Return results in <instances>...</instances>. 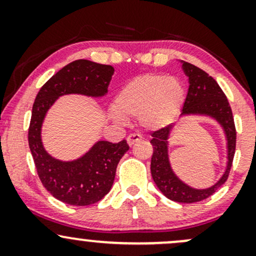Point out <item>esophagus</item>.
<instances>
[{"label": "esophagus", "mask_w": 256, "mask_h": 256, "mask_svg": "<svg viewBox=\"0 0 256 256\" xmlns=\"http://www.w3.org/2000/svg\"><path fill=\"white\" fill-rule=\"evenodd\" d=\"M140 140H142V136L138 134H128V138H126V140H128V144L130 146H134V143L140 142Z\"/></svg>", "instance_id": "34e87169"}]
</instances>
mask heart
<instances>
[{
  "label": "heart",
  "mask_w": 256,
  "mask_h": 256,
  "mask_svg": "<svg viewBox=\"0 0 256 256\" xmlns=\"http://www.w3.org/2000/svg\"><path fill=\"white\" fill-rule=\"evenodd\" d=\"M184 100L185 89L178 78L143 74L118 91L112 116L118 122H126L128 116H137L143 128L158 131L174 122Z\"/></svg>",
  "instance_id": "heart-1"
}]
</instances>
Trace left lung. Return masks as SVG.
Wrapping results in <instances>:
<instances>
[{"label":"left lung","instance_id":"left-lung-1","mask_svg":"<svg viewBox=\"0 0 256 256\" xmlns=\"http://www.w3.org/2000/svg\"><path fill=\"white\" fill-rule=\"evenodd\" d=\"M188 77L189 89L179 120L198 116L214 120L222 130L226 146L224 172L216 183L208 188H194L185 183L173 170L170 158V138L176 124L152 134L150 143L154 149L150 162L152 177L158 189L167 198L180 204H194L210 198L225 183L230 172L236 148V128L228 98L214 79L198 67L179 60Z\"/></svg>","mask_w":256,"mask_h":256}]
</instances>
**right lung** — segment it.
I'll return each mask as SVG.
<instances>
[{"label":"right lung","mask_w":256,"mask_h":256,"mask_svg":"<svg viewBox=\"0 0 256 256\" xmlns=\"http://www.w3.org/2000/svg\"><path fill=\"white\" fill-rule=\"evenodd\" d=\"M114 73L110 64L76 60L66 64L40 88L32 107L28 146L38 177L46 190L67 204H96L110 192L120 158L128 150L125 140L119 143L98 140L74 160H61L46 150L42 126L52 106L64 95L106 98Z\"/></svg>","instance_id":"right-lung-1"}]
</instances>
